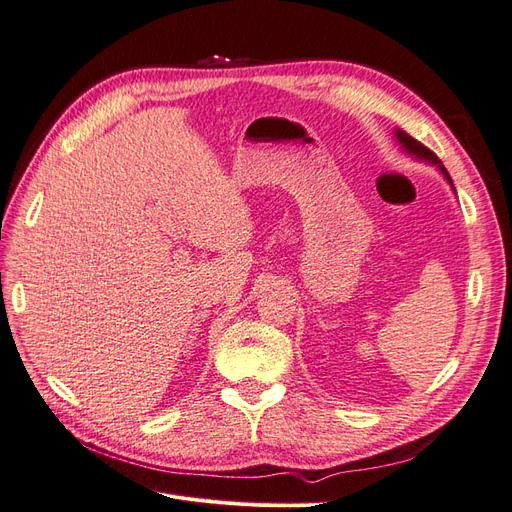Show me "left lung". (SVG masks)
Segmentation results:
<instances>
[{
	"mask_svg": "<svg viewBox=\"0 0 512 512\" xmlns=\"http://www.w3.org/2000/svg\"><path fill=\"white\" fill-rule=\"evenodd\" d=\"M395 136H397L399 145L404 147V149L410 153V156H414V158H418V160H425V162H429V164H433V166H438V170L444 175V179L453 185L451 175H448V170H446L444 164L438 160L436 153H433L431 149H427L423 143H418L416 138H412V136H410L408 132H404V130H395ZM453 190H455V188H453Z\"/></svg>",
	"mask_w": 512,
	"mask_h": 512,
	"instance_id": "obj_1",
	"label": "left lung"
}]
</instances>
